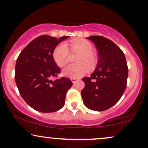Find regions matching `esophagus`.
<instances>
[{
	"mask_svg": "<svg viewBox=\"0 0 148 148\" xmlns=\"http://www.w3.org/2000/svg\"><path fill=\"white\" fill-rule=\"evenodd\" d=\"M71 81H72L73 84H76V83H77V82L79 81V79H74V78H72V79H71Z\"/></svg>",
	"mask_w": 148,
	"mask_h": 148,
	"instance_id": "1",
	"label": "esophagus"
}]
</instances>
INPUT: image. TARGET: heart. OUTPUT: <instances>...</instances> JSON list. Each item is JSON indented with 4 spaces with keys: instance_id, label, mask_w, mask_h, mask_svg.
Masks as SVG:
<instances>
[{
    "instance_id": "obj_1",
    "label": "heart",
    "mask_w": 148,
    "mask_h": 148,
    "mask_svg": "<svg viewBox=\"0 0 148 148\" xmlns=\"http://www.w3.org/2000/svg\"><path fill=\"white\" fill-rule=\"evenodd\" d=\"M70 46L72 52L79 54L76 58V62L79 63L68 65L63 69V74L67 77L78 79L88 72L89 65L91 67H96L98 58L92 51L94 49L92 44L85 39H74L71 40ZM69 56V48L63 42L58 44L52 52L53 59L58 67L65 66L68 63Z\"/></svg>"
}]
</instances>
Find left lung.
I'll return each instance as SVG.
<instances>
[{"mask_svg":"<svg viewBox=\"0 0 148 148\" xmlns=\"http://www.w3.org/2000/svg\"><path fill=\"white\" fill-rule=\"evenodd\" d=\"M96 45L97 66L90 77L83 78L85 88L81 96L89 109L104 111L119 101L127 85L128 68L121 49L110 39L101 36L87 38Z\"/></svg>","mask_w":148,"mask_h":148,"instance_id":"obj_1","label":"left lung"}]
</instances>
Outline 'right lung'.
I'll return each instance as SVG.
<instances>
[{"label":"right lung","mask_w":148,"mask_h":148,"mask_svg":"<svg viewBox=\"0 0 148 148\" xmlns=\"http://www.w3.org/2000/svg\"><path fill=\"white\" fill-rule=\"evenodd\" d=\"M69 36L56 38L42 35L34 39L18 57L15 81L20 94L30 107L40 112H54L65 105L72 82L67 78L51 81L60 69L52 58L54 48Z\"/></svg>","instance_id":"1"}]
</instances>
